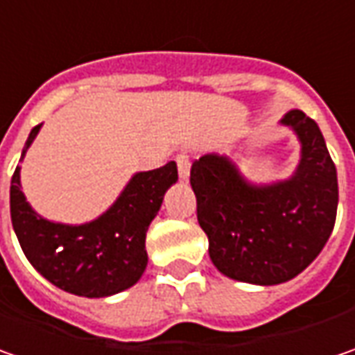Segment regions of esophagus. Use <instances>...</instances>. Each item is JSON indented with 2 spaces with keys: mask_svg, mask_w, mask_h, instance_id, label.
Here are the masks:
<instances>
[{
  "mask_svg": "<svg viewBox=\"0 0 355 355\" xmlns=\"http://www.w3.org/2000/svg\"><path fill=\"white\" fill-rule=\"evenodd\" d=\"M175 162H178L180 180H182V182H187V180H189V170H191V159H189L187 154H180V156L175 157Z\"/></svg>",
  "mask_w": 355,
  "mask_h": 355,
  "instance_id": "34e87169",
  "label": "esophagus"
}]
</instances>
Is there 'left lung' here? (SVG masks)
<instances>
[{"label":"left lung","instance_id":"left-lung-1","mask_svg":"<svg viewBox=\"0 0 355 355\" xmlns=\"http://www.w3.org/2000/svg\"><path fill=\"white\" fill-rule=\"evenodd\" d=\"M279 124L300 142L291 178L252 184L219 154L196 159L189 178L211 263L229 279L261 286L300 275L332 235L338 211L336 166L318 124L296 108Z\"/></svg>","mask_w":355,"mask_h":355}]
</instances>
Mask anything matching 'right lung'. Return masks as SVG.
Here are the masks:
<instances>
[{
	"label": "right lung",
	"mask_w": 355,
	"mask_h": 355,
	"mask_svg": "<svg viewBox=\"0 0 355 355\" xmlns=\"http://www.w3.org/2000/svg\"><path fill=\"white\" fill-rule=\"evenodd\" d=\"M43 124L29 132L25 157ZM21 168L9 189L11 223L27 261L39 275L64 293L104 298L122 293L142 279L148 252L146 233L162 207L166 191L178 182V166L136 171L116 201L96 219L69 225L35 211L21 191Z\"/></svg>",
	"instance_id": "right-lung-1"
}]
</instances>
